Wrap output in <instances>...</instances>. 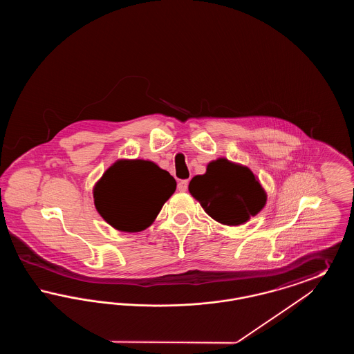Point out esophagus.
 I'll use <instances>...</instances> for the list:
<instances>
[{"instance_id":"obj_1","label":"esophagus","mask_w":354,"mask_h":354,"mask_svg":"<svg viewBox=\"0 0 354 354\" xmlns=\"http://www.w3.org/2000/svg\"><path fill=\"white\" fill-rule=\"evenodd\" d=\"M187 188H188V180H180V182L178 183V189H179V191L185 192V191H187Z\"/></svg>"}]
</instances>
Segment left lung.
I'll list each match as a JSON object with an SVG mask.
<instances>
[{"label": "left lung", "instance_id": "obj_1", "mask_svg": "<svg viewBox=\"0 0 354 354\" xmlns=\"http://www.w3.org/2000/svg\"><path fill=\"white\" fill-rule=\"evenodd\" d=\"M188 189L212 219L225 225L247 223L267 203L252 171L225 158L208 163L205 174L194 176Z\"/></svg>", "mask_w": 354, "mask_h": 354}]
</instances>
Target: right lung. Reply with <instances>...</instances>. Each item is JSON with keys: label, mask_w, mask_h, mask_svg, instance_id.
I'll list each match as a JSON object with an SVG mask.
<instances>
[{"label": "right lung", "mask_w": 354, "mask_h": 354, "mask_svg": "<svg viewBox=\"0 0 354 354\" xmlns=\"http://www.w3.org/2000/svg\"><path fill=\"white\" fill-rule=\"evenodd\" d=\"M176 189L166 169L142 159H120L94 185V204L103 219L123 232L146 230Z\"/></svg>", "instance_id": "1"}]
</instances>
